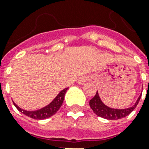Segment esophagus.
Returning <instances> with one entry per match:
<instances>
[{
    "label": "esophagus",
    "instance_id": "1",
    "mask_svg": "<svg viewBox=\"0 0 149 149\" xmlns=\"http://www.w3.org/2000/svg\"><path fill=\"white\" fill-rule=\"evenodd\" d=\"M89 79V77H80L78 80V84L79 85H84V84H86V82Z\"/></svg>",
    "mask_w": 149,
    "mask_h": 149
}]
</instances>
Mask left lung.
<instances>
[{
	"label": "left lung",
	"mask_w": 149,
	"mask_h": 149,
	"mask_svg": "<svg viewBox=\"0 0 149 149\" xmlns=\"http://www.w3.org/2000/svg\"><path fill=\"white\" fill-rule=\"evenodd\" d=\"M141 96V94L139 96L136 102L132 107L125 109H117L107 106L106 104L102 101L100 97L98 91H97V93L94 96V97L90 100V107L93 110V112L99 117H101V118L107 119V120H118V119L125 118L134 111V108L139 104Z\"/></svg>",
	"instance_id": "1"
}]
</instances>
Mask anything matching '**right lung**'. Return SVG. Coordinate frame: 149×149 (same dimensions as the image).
<instances>
[{
	"mask_svg": "<svg viewBox=\"0 0 149 149\" xmlns=\"http://www.w3.org/2000/svg\"><path fill=\"white\" fill-rule=\"evenodd\" d=\"M68 88L63 89V91H61L58 93V95L54 98L53 100L51 103H49L48 105H46V106L42 107V108L38 109V110H36V111H26V110H24V109L21 108L20 107L17 106L14 101H13V103H14V105L16 107V108L21 113H24V115L28 116L29 118L36 119V120L37 119L38 120L46 119V118H50L52 115H54L58 111V109L60 108L63 103L65 94Z\"/></svg>",
	"mask_w": 149,
	"mask_h": 149,
	"instance_id": "right-lung-1",
	"label": "right lung"
}]
</instances>
